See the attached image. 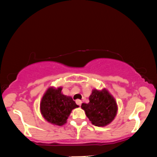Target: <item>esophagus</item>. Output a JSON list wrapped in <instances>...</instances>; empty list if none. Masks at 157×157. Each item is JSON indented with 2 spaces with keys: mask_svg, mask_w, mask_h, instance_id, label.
I'll return each instance as SVG.
<instances>
[{
  "mask_svg": "<svg viewBox=\"0 0 157 157\" xmlns=\"http://www.w3.org/2000/svg\"><path fill=\"white\" fill-rule=\"evenodd\" d=\"M76 103H77V104H78L79 106H81L82 102L81 100H76Z\"/></svg>",
  "mask_w": 157,
  "mask_h": 157,
  "instance_id": "obj_1",
  "label": "esophagus"
}]
</instances>
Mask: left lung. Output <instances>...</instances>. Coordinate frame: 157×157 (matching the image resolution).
I'll return each instance as SVG.
<instances>
[{
    "mask_svg": "<svg viewBox=\"0 0 157 157\" xmlns=\"http://www.w3.org/2000/svg\"><path fill=\"white\" fill-rule=\"evenodd\" d=\"M81 107L91 123L98 127H105L111 123L118 111L115 99L106 89L102 91L93 90L89 102L82 103Z\"/></svg>",
    "mask_w": 157,
    "mask_h": 157,
    "instance_id": "obj_1",
    "label": "left lung"
}]
</instances>
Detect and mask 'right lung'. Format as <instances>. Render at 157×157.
<instances>
[{
    "instance_id": "add662e5",
    "label": "right lung",
    "mask_w": 157,
    "mask_h": 157,
    "mask_svg": "<svg viewBox=\"0 0 157 157\" xmlns=\"http://www.w3.org/2000/svg\"><path fill=\"white\" fill-rule=\"evenodd\" d=\"M62 87H50L40 103L41 113L45 120L58 126L66 123L72 110L79 107L72 98L62 94Z\"/></svg>"
}]
</instances>
